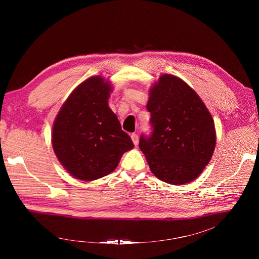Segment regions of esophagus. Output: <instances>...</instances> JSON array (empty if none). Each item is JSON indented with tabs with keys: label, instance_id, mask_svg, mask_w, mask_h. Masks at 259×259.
I'll return each mask as SVG.
<instances>
[{
	"label": "esophagus",
	"instance_id": "obj_1",
	"mask_svg": "<svg viewBox=\"0 0 259 259\" xmlns=\"http://www.w3.org/2000/svg\"><path fill=\"white\" fill-rule=\"evenodd\" d=\"M131 139H132L134 145H138V141H139V140H138V135H137V134L132 133V134H131Z\"/></svg>",
	"mask_w": 259,
	"mask_h": 259
}]
</instances>
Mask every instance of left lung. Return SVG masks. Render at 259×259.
<instances>
[{"label":"left lung","mask_w":259,"mask_h":259,"mask_svg":"<svg viewBox=\"0 0 259 259\" xmlns=\"http://www.w3.org/2000/svg\"><path fill=\"white\" fill-rule=\"evenodd\" d=\"M146 108L154 131L151 137H140L139 149L151 171L173 186L194 181L210 162L216 144L207 106L183 80L164 73L151 87Z\"/></svg>","instance_id":"left-lung-1"}]
</instances>
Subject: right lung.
Returning <instances> with one entry per match:
<instances>
[{
	"label": "right lung",
	"mask_w": 259,
	"mask_h": 259,
	"mask_svg": "<svg viewBox=\"0 0 259 259\" xmlns=\"http://www.w3.org/2000/svg\"><path fill=\"white\" fill-rule=\"evenodd\" d=\"M112 92L108 80L91 77L72 90L54 120L53 151L73 178L93 181L108 175L134 147L108 106Z\"/></svg>",
	"instance_id": "obj_1"
}]
</instances>
